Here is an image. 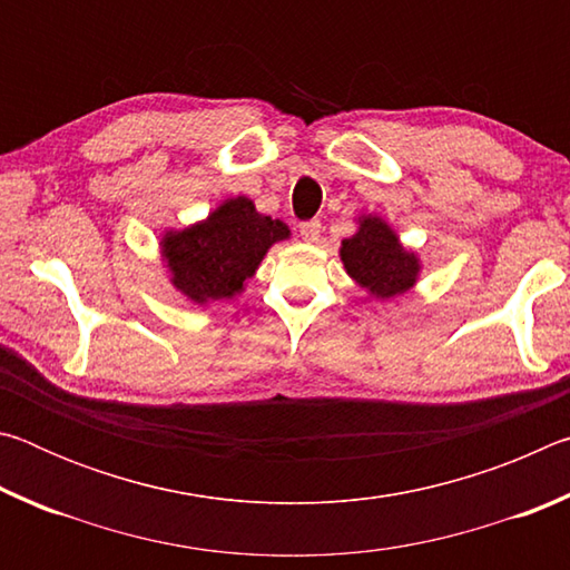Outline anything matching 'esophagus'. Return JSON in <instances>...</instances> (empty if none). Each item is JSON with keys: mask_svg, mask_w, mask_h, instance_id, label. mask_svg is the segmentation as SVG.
<instances>
[{"mask_svg": "<svg viewBox=\"0 0 570 570\" xmlns=\"http://www.w3.org/2000/svg\"><path fill=\"white\" fill-rule=\"evenodd\" d=\"M298 234H302V238L308 240V244H314V240H320L322 236V220H304V224L298 226Z\"/></svg>", "mask_w": 570, "mask_h": 570, "instance_id": "1", "label": "esophagus"}]
</instances>
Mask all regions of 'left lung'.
I'll return each instance as SVG.
<instances>
[{
	"mask_svg": "<svg viewBox=\"0 0 570 570\" xmlns=\"http://www.w3.org/2000/svg\"><path fill=\"white\" fill-rule=\"evenodd\" d=\"M340 256L346 274L377 298L410 292L422 268L417 254L404 248L380 216H362L356 234L342 240Z\"/></svg>",
	"mask_w": 570,
	"mask_h": 570,
	"instance_id": "left-lung-1",
	"label": "left lung"
}]
</instances>
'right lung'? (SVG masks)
<instances>
[{
  "label": "right lung",
  "mask_w": 570,
  "mask_h": 570,
  "mask_svg": "<svg viewBox=\"0 0 570 570\" xmlns=\"http://www.w3.org/2000/svg\"><path fill=\"white\" fill-rule=\"evenodd\" d=\"M292 236L284 220L258 214L246 196L228 198L206 220L168 230L160 254L170 284L196 304L234 298L244 292L266 250Z\"/></svg>",
  "instance_id": "add662e5"
}]
</instances>
